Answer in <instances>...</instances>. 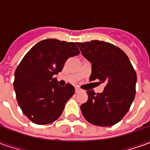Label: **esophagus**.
<instances>
[{
  "mask_svg": "<svg viewBox=\"0 0 150 150\" xmlns=\"http://www.w3.org/2000/svg\"><path fill=\"white\" fill-rule=\"evenodd\" d=\"M79 91H80V88H75V92L77 93V92H79Z\"/></svg>",
  "mask_w": 150,
  "mask_h": 150,
  "instance_id": "34e87169",
  "label": "esophagus"
}]
</instances>
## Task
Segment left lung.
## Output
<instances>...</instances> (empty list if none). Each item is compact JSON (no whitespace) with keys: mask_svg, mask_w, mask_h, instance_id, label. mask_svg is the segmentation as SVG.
<instances>
[{"mask_svg":"<svg viewBox=\"0 0 150 150\" xmlns=\"http://www.w3.org/2000/svg\"><path fill=\"white\" fill-rule=\"evenodd\" d=\"M76 44L91 62L90 81L105 83L102 93L87 91L88 101L80 106L83 116L94 125H114L125 116L135 98V70L125 53L113 44L98 40Z\"/></svg>","mask_w":150,"mask_h":150,"instance_id":"8db88e82","label":"left lung"}]
</instances>
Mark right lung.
Masks as SVG:
<instances>
[{"instance_id": "add662e5", "label": "right lung", "mask_w": 150, "mask_h": 150, "mask_svg": "<svg viewBox=\"0 0 150 150\" xmlns=\"http://www.w3.org/2000/svg\"><path fill=\"white\" fill-rule=\"evenodd\" d=\"M79 54L75 43L50 38L34 45L19 63L13 88L21 111L32 122L46 125L61 116L75 88L59 86L54 75L62 71L67 59Z\"/></svg>"}]
</instances>
